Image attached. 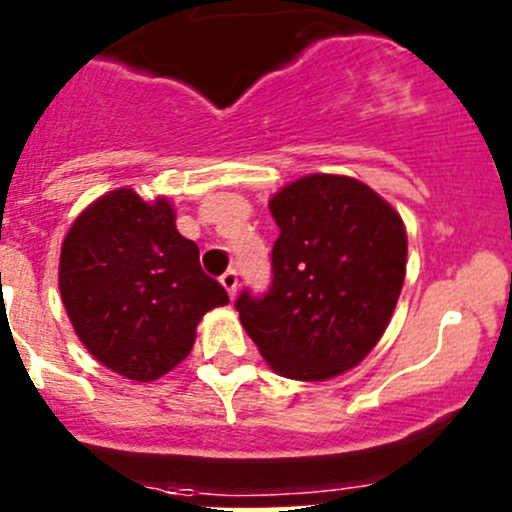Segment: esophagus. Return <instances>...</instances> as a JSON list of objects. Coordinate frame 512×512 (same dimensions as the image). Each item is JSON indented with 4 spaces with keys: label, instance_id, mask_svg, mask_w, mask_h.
<instances>
[{
    "label": "esophagus",
    "instance_id": "1",
    "mask_svg": "<svg viewBox=\"0 0 512 512\" xmlns=\"http://www.w3.org/2000/svg\"><path fill=\"white\" fill-rule=\"evenodd\" d=\"M220 282H223V287L227 289V294H230V297H235V292H237V272L235 270H227L223 277H220Z\"/></svg>",
    "mask_w": 512,
    "mask_h": 512
}]
</instances>
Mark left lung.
<instances>
[{
  "label": "left lung",
  "instance_id": "left-lung-1",
  "mask_svg": "<svg viewBox=\"0 0 512 512\" xmlns=\"http://www.w3.org/2000/svg\"><path fill=\"white\" fill-rule=\"evenodd\" d=\"M280 227L272 287L235 307L277 374L324 381L354 369L389 327L406 277V227L369 185L314 173L270 200Z\"/></svg>",
  "mask_w": 512,
  "mask_h": 512
}]
</instances>
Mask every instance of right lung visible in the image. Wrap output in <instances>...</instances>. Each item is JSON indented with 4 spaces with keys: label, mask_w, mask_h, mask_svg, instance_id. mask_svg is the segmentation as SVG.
Returning <instances> with one entry per match:
<instances>
[{
    "label": "right lung",
    "mask_w": 512,
    "mask_h": 512,
    "mask_svg": "<svg viewBox=\"0 0 512 512\" xmlns=\"http://www.w3.org/2000/svg\"><path fill=\"white\" fill-rule=\"evenodd\" d=\"M66 314L86 349L131 381H153L190 354L205 312L230 302L175 227L165 198L118 188L66 232L59 260Z\"/></svg>",
    "instance_id": "obj_1"
}]
</instances>
